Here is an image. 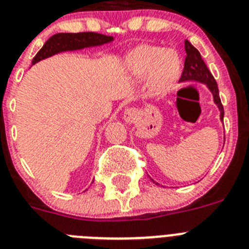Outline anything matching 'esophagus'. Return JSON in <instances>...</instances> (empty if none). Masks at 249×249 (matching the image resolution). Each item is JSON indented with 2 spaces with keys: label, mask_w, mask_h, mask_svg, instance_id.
Here are the masks:
<instances>
[{
  "label": "esophagus",
  "mask_w": 249,
  "mask_h": 249,
  "mask_svg": "<svg viewBox=\"0 0 249 249\" xmlns=\"http://www.w3.org/2000/svg\"><path fill=\"white\" fill-rule=\"evenodd\" d=\"M123 120L126 123H133L137 120V111L134 108H127L123 113Z\"/></svg>",
  "instance_id": "1"
}]
</instances>
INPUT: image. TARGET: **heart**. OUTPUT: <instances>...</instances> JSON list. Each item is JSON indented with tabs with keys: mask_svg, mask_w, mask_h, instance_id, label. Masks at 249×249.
<instances>
[{
	"mask_svg": "<svg viewBox=\"0 0 249 249\" xmlns=\"http://www.w3.org/2000/svg\"><path fill=\"white\" fill-rule=\"evenodd\" d=\"M127 68L134 79L143 80L148 76L152 95L164 96L173 90L179 79L180 59L174 50L143 45L127 56Z\"/></svg>",
	"mask_w": 249,
	"mask_h": 249,
	"instance_id": "1",
	"label": "heart"
}]
</instances>
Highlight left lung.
Segmentation results:
<instances>
[{
	"label": "left lung",
	"mask_w": 249,
	"mask_h": 249,
	"mask_svg": "<svg viewBox=\"0 0 249 249\" xmlns=\"http://www.w3.org/2000/svg\"><path fill=\"white\" fill-rule=\"evenodd\" d=\"M185 64H184V70H182L181 77H180L179 81L180 83L199 81V83L205 84L209 88V90L213 92V102L217 105L218 109H220V120L223 122V115H225V112H223V106L221 104L220 95H218V88L216 80L213 79V74L207 69L206 64L202 60L199 50L196 49L189 40H185Z\"/></svg>",
	"instance_id": "obj_1"
}]
</instances>
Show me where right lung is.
<instances>
[{
  "label": "right lung",
  "mask_w": 249,
  "mask_h": 249,
  "mask_svg": "<svg viewBox=\"0 0 249 249\" xmlns=\"http://www.w3.org/2000/svg\"><path fill=\"white\" fill-rule=\"evenodd\" d=\"M113 42V36H104L93 32H84V33H58L50 36L45 42L42 49L36 53L32 60V65L36 64L43 59L50 58L63 52H72L84 48L100 47Z\"/></svg>",
  "instance_id": "obj_1"
}]
</instances>
